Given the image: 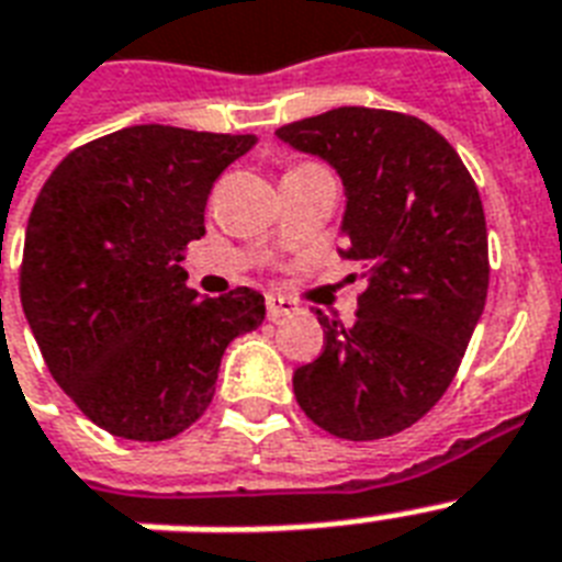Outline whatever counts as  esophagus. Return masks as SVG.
Listing matches in <instances>:
<instances>
[{
	"instance_id": "obj_1",
	"label": "esophagus",
	"mask_w": 562,
	"mask_h": 562,
	"mask_svg": "<svg viewBox=\"0 0 562 562\" xmlns=\"http://www.w3.org/2000/svg\"><path fill=\"white\" fill-rule=\"evenodd\" d=\"M265 306H268V317H271V321H280V317L291 315V312H297V306H294L291 300L273 297V294L268 300H265Z\"/></svg>"
}]
</instances>
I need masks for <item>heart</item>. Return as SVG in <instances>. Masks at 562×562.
Listing matches in <instances>:
<instances>
[{
  "label": "heart",
  "mask_w": 562,
  "mask_h": 562,
  "mask_svg": "<svg viewBox=\"0 0 562 562\" xmlns=\"http://www.w3.org/2000/svg\"><path fill=\"white\" fill-rule=\"evenodd\" d=\"M285 175H329V171L315 166V162H297V166H291Z\"/></svg>",
  "instance_id": "heart-1"
}]
</instances>
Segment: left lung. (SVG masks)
<instances>
[{
    "mask_svg": "<svg viewBox=\"0 0 562 562\" xmlns=\"http://www.w3.org/2000/svg\"><path fill=\"white\" fill-rule=\"evenodd\" d=\"M277 136L338 171V254L368 280L352 326L315 312L324 352L294 370V396L329 435L391 437L443 396L484 312L487 221L475 180L435 127L393 110L338 108Z\"/></svg>",
    "mask_w": 562,
    "mask_h": 562,
    "instance_id": "8db88e82",
    "label": "left lung"
}]
</instances>
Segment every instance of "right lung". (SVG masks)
<instances>
[{"label": "right lung", "instance_id": "1", "mask_svg": "<svg viewBox=\"0 0 562 562\" xmlns=\"http://www.w3.org/2000/svg\"><path fill=\"white\" fill-rule=\"evenodd\" d=\"M256 136L134 125L75 148L40 189L22 250V312L66 396L125 440H169L201 417L221 356L265 321V297H201L180 268L212 183Z\"/></svg>", "mask_w": 562, "mask_h": 562}]
</instances>
